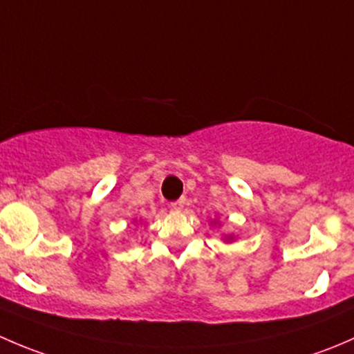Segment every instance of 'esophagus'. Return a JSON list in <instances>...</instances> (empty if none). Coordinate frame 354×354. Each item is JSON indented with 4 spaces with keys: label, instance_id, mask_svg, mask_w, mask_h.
<instances>
[{
    "label": "esophagus",
    "instance_id": "esophagus-1",
    "mask_svg": "<svg viewBox=\"0 0 354 354\" xmlns=\"http://www.w3.org/2000/svg\"><path fill=\"white\" fill-rule=\"evenodd\" d=\"M185 203H187V198L181 197V198L174 200V202H171V207H173L174 210H181L185 207Z\"/></svg>",
    "mask_w": 354,
    "mask_h": 354
}]
</instances>
